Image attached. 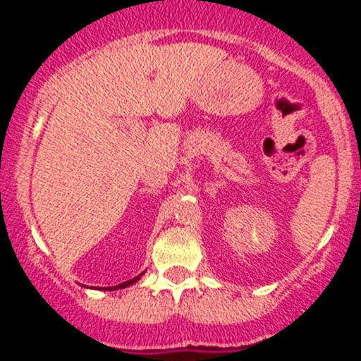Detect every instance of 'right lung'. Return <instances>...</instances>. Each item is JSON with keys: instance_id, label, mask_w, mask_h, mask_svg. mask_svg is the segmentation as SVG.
Segmentation results:
<instances>
[{"instance_id": "add662e5", "label": "right lung", "mask_w": 361, "mask_h": 361, "mask_svg": "<svg viewBox=\"0 0 361 361\" xmlns=\"http://www.w3.org/2000/svg\"><path fill=\"white\" fill-rule=\"evenodd\" d=\"M143 274H145V272H141L140 276H136V278L129 279V281H123V283H120V285H116V286H106V288H104V290H108V292H111V290L127 288V286H130V285H134V283H136V281H140V278H141V276H143Z\"/></svg>"}]
</instances>
